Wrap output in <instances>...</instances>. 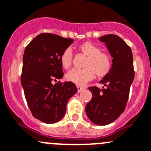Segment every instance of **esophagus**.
<instances>
[{
  "label": "esophagus",
  "instance_id": "34e87169",
  "mask_svg": "<svg viewBox=\"0 0 151 151\" xmlns=\"http://www.w3.org/2000/svg\"><path fill=\"white\" fill-rule=\"evenodd\" d=\"M77 92H82V91L84 89L83 87H82V86H77Z\"/></svg>",
  "mask_w": 151,
  "mask_h": 151
}]
</instances>
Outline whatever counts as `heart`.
<instances>
[{
  "label": "heart",
  "instance_id": "b5f03b06",
  "mask_svg": "<svg viewBox=\"0 0 151 151\" xmlns=\"http://www.w3.org/2000/svg\"><path fill=\"white\" fill-rule=\"evenodd\" d=\"M79 49L86 57L84 69H72L66 74L68 81L78 86H84L93 80L95 75L99 77L106 76L111 69L112 61L108 53L101 52V49L92 42L86 41L79 46ZM74 61V52L67 48L61 56V63L64 68L71 67Z\"/></svg>",
  "mask_w": 151,
  "mask_h": 151
}]
</instances>
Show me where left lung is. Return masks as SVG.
Returning a JSON list of instances; mask_svg holds the SVG:
<instances>
[{
    "label": "left lung",
    "instance_id": "obj_1",
    "mask_svg": "<svg viewBox=\"0 0 151 151\" xmlns=\"http://www.w3.org/2000/svg\"><path fill=\"white\" fill-rule=\"evenodd\" d=\"M113 58L110 72L100 81L103 86H91L92 98L86 106V113L91 121L104 126L119 117L126 108L135 71L132 50L122 38L115 35L101 37Z\"/></svg>",
    "mask_w": 151,
    "mask_h": 151
}]
</instances>
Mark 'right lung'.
Instances as JSON below:
<instances>
[{
	"label": "right lung",
	"instance_id": "obj_1",
	"mask_svg": "<svg viewBox=\"0 0 151 151\" xmlns=\"http://www.w3.org/2000/svg\"><path fill=\"white\" fill-rule=\"evenodd\" d=\"M72 43L70 38L42 33L25 50L22 85L32 115L43 123L60 120L65 114L68 101L77 92L70 81L52 83L63 77L61 56Z\"/></svg>",
	"mask_w": 151,
	"mask_h": 151
}]
</instances>
